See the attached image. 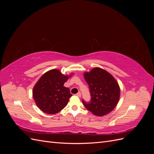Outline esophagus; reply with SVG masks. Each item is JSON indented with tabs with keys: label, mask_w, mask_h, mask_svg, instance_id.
<instances>
[{
	"label": "esophagus",
	"mask_w": 154,
	"mask_h": 154,
	"mask_svg": "<svg viewBox=\"0 0 154 154\" xmlns=\"http://www.w3.org/2000/svg\"><path fill=\"white\" fill-rule=\"evenodd\" d=\"M76 96H78L79 97H81V93H80V92H78L77 94H76Z\"/></svg>",
	"instance_id": "esophagus-1"
}]
</instances>
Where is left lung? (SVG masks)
<instances>
[{"label": "left lung", "mask_w": 154, "mask_h": 154, "mask_svg": "<svg viewBox=\"0 0 154 154\" xmlns=\"http://www.w3.org/2000/svg\"><path fill=\"white\" fill-rule=\"evenodd\" d=\"M89 86L91 102L82 101L85 108L97 116H103L112 111L119 100L120 87L118 82L109 72L94 67L83 74Z\"/></svg>", "instance_id": "obj_1"}]
</instances>
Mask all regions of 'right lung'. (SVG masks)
Returning a JSON list of instances; mask_svg holds the SVG:
<instances>
[{
    "mask_svg": "<svg viewBox=\"0 0 154 154\" xmlns=\"http://www.w3.org/2000/svg\"><path fill=\"white\" fill-rule=\"evenodd\" d=\"M73 75H65L58 69H51L44 73L36 83L32 97L37 106L44 112L57 114L67 105L72 96L65 82Z\"/></svg>",
    "mask_w": 154,
    "mask_h": 154,
    "instance_id": "add662e5",
    "label": "right lung"
}]
</instances>
